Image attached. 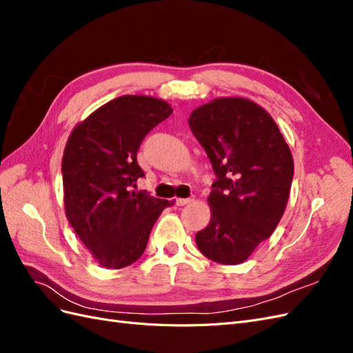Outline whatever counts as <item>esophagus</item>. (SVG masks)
Returning a JSON list of instances; mask_svg holds the SVG:
<instances>
[{
	"instance_id": "obj_1",
	"label": "esophagus",
	"mask_w": 353,
	"mask_h": 353,
	"mask_svg": "<svg viewBox=\"0 0 353 353\" xmlns=\"http://www.w3.org/2000/svg\"><path fill=\"white\" fill-rule=\"evenodd\" d=\"M194 201V197H188V199H176V206H185L190 205V203Z\"/></svg>"
}]
</instances>
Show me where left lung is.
Instances as JSON below:
<instances>
[{
    "mask_svg": "<svg viewBox=\"0 0 353 353\" xmlns=\"http://www.w3.org/2000/svg\"><path fill=\"white\" fill-rule=\"evenodd\" d=\"M188 125L205 148L216 181L210 222L196 234L199 250L222 265L248 261L279 225L293 179V156L272 116L243 97L199 105Z\"/></svg>",
    "mask_w": 353,
    "mask_h": 353,
    "instance_id": "1",
    "label": "left lung"
}]
</instances>
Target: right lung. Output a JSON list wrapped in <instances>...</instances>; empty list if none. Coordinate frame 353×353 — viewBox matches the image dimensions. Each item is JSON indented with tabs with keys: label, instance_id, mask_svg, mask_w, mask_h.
Returning a JSON list of instances; mask_svg holds the SVG:
<instances>
[{
	"label": "right lung",
	"instance_id": "obj_1",
	"mask_svg": "<svg viewBox=\"0 0 353 353\" xmlns=\"http://www.w3.org/2000/svg\"><path fill=\"white\" fill-rule=\"evenodd\" d=\"M170 114L162 99L122 95L69 135L61 162L66 218L104 268L121 270L140 259L154 222L174 203L132 190L144 176L137 162L141 141Z\"/></svg>",
	"mask_w": 353,
	"mask_h": 353
}]
</instances>
